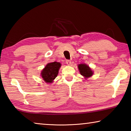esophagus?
<instances>
[{
	"label": "esophagus",
	"instance_id": "obj_1",
	"mask_svg": "<svg viewBox=\"0 0 131 131\" xmlns=\"http://www.w3.org/2000/svg\"><path fill=\"white\" fill-rule=\"evenodd\" d=\"M66 64H67V65H70L71 64V61L67 59V60H66Z\"/></svg>",
	"mask_w": 131,
	"mask_h": 131
}]
</instances>
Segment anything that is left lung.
<instances>
[{"label":"left lung","mask_w":131,"mask_h":131,"mask_svg":"<svg viewBox=\"0 0 131 131\" xmlns=\"http://www.w3.org/2000/svg\"><path fill=\"white\" fill-rule=\"evenodd\" d=\"M78 68L80 74L85 78L92 76L93 74L92 71L91 70L90 68L85 64H80L78 66Z\"/></svg>","instance_id":"left-lung-1"}]
</instances>
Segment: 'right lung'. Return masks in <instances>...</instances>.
<instances>
[{
	"label": "right lung",
	"instance_id": "right-lung-1",
	"mask_svg": "<svg viewBox=\"0 0 131 131\" xmlns=\"http://www.w3.org/2000/svg\"><path fill=\"white\" fill-rule=\"evenodd\" d=\"M61 63L57 62H53L48 63L41 72V77L46 83H52V81L56 78Z\"/></svg>",
	"mask_w": 131,
	"mask_h": 131
}]
</instances>
